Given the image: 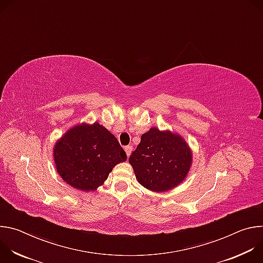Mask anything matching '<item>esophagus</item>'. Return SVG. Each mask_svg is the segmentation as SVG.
Listing matches in <instances>:
<instances>
[{
    "label": "esophagus",
    "mask_w": 263,
    "mask_h": 263,
    "mask_svg": "<svg viewBox=\"0 0 263 263\" xmlns=\"http://www.w3.org/2000/svg\"><path fill=\"white\" fill-rule=\"evenodd\" d=\"M125 151H126L127 156L129 157V156L131 155V152H132V146H131V145H127V146H125Z\"/></svg>",
    "instance_id": "34e87169"
}]
</instances>
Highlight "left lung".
<instances>
[{"instance_id": "left-lung-1", "label": "left lung", "mask_w": 263, "mask_h": 263, "mask_svg": "<svg viewBox=\"0 0 263 263\" xmlns=\"http://www.w3.org/2000/svg\"><path fill=\"white\" fill-rule=\"evenodd\" d=\"M129 162L144 189L164 193L185 180L193 164V151L180 134L153 127L141 135Z\"/></svg>"}]
</instances>
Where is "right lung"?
I'll use <instances>...</instances> for the list:
<instances>
[{"instance_id": "right-lung-1", "label": "right lung", "mask_w": 263, "mask_h": 263, "mask_svg": "<svg viewBox=\"0 0 263 263\" xmlns=\"http://www.w3.org/2000/svg\"><path fill=\"white\" fill-rule=\"evenodd\" d=\"M55 167L72 189L95 192L114 167L127 160L117 137L99 123L78 124L54 144Z\"/></svg>"}]
</instances>
